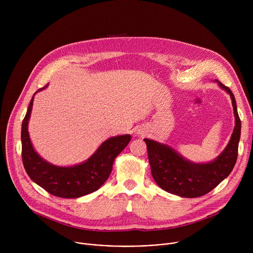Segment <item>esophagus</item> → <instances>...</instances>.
Segmentation results:
<instances>
[{"mask_svg":"<svg viewBox=\"0 0 253 253\" xmlns=\"http://www.w3.org/2000/svg\"><path fill=\"white\" fill-rule=\"evenodd\" d=\"M137 134H139V135H141V136H142V135H143V134H144V132H143V131H140V130H138V132H137Z\"/></svg>","mask_w":253,"mask_h":253,"instance_id":"esophagus-1","label":"esophagus"}]
</instances>
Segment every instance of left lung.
<instances>
[{"label": "left lung", "instance_id": "left-lung-1", "mask_svg": "<svg viewBox=\"0 0 253 253\" xmlns=\"http://www.w3.org/2000/svg\"><path fill=\"white\" fill-rule=\"evenodd\" d=\"M229 94L233 107L235 126L224 150L214 160L195 163L179 154L166 144L145 138L148 160L155 182L163 190L185 198H195L207 194L231 173L237 159L241 121L238 116L235 98L231 90L214 80Z\"/></svg>", "mask_w": 253, "mask_h": 253}]
</instances>
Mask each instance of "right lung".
I'll list each match as a JSON object with an SVG mask.
<instances>
[{
    "mask_svg": "<svg viewBox=\"0 0 253 253\" xmlns=\"http://www.w3.org/2000/svg\"><path fill=\"white\" fill-rule=\"evenodd\" d=\"M22 123V159L25 170L33 181L50 194L62 198H78L98 190L109 177L115 158L131 140V135H119L105 140L84 162L73 166H57L42 158L33 147L28 124L34 97Z\"/></svg>",
    "mask_w": 253,
    "mask_h": 253,
    "instance_id": "right-lung-1",
    "label": "right lung"
}]
</instances>
